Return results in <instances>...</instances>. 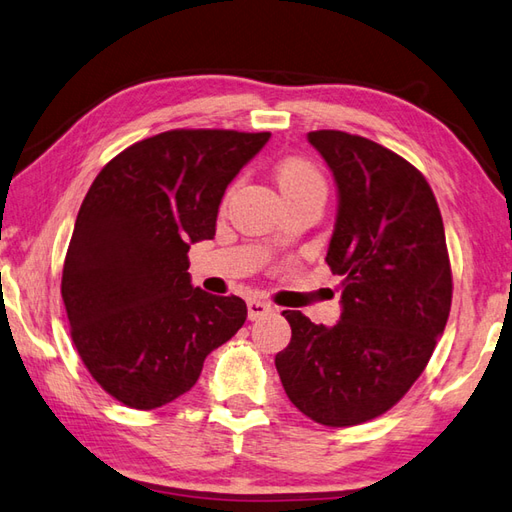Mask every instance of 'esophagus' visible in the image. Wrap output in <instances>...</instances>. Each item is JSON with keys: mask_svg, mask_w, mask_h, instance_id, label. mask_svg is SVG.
<instances>
[{"mask_svg": "<svg viewBox=\"0 0 512 512\" xmlns=\"http://www.w3.org/2000/svg\"><path fill=\"white\" fill-rule=\"evenodd\" d=\"M271 311H274V304H269L267 300H260V298H249L247 300L249 320H258V317H263V315H267Z\"/></svg>", "mask_w": 512, "mask_h": 512, "instance_id": "esophagus-1", "label": "esophagus"}]
</instances>
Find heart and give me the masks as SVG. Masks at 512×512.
Here are the masks:
<instances>
[{
	"mask_svg": "<svg viewBox=\"0 0 512 512\" xmlns=\"http://www.w3.org/2000/svg\"><path fill=\"white\" fill-rule=\"evenodd\" d=\"M276 181L287 201L300 197H326V179L313 162L287 157L276 166Z\"/></svg>",
	"mask_w": 512,
	"mask_h": 512,
	"instance_id": "obj_1",
	"label": "heart"
}]
</instances>
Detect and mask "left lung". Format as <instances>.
I'll return each mask as SVG.
<instances>
[{
  "label": "left lung",
  "instance_id": "8db88e82",
  "mask_svg": "<svg viewBox=\"0 0 512 512\" xmlns=\"http://www.w3.org/2000/svg\"><path fill=\"white\" fill-rule=\"evenodd\" d=\"M309 142L339 190L326 263L342 276V320L282 311L291 342L276 355L289 401L326 427L385 414L423 374L451 311V263L427 179L401 155L346 131Z\"/></svg>",
  "mask_w": 512,
  "mask_h": 512
}]
</instances>
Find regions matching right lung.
<instances>
[{"mask_svg": "<svg viewBox=\"0 0 512 512\" xmlns=\"http://www.w3.org/2000/svg\"><path fill=\"white\" fill-rule=\"evenodd\" d=\"M263 133L173 129L131 144L94 179L67 247L61 295L72 342L102 390L155 410L197 383L247 306L190 285V243L217 232L225 188Z\"/></svg>", "mask_w": 512, "mask_h": 512, "instance_id": "obj_1", "label": "right lung"}]
</instances>
